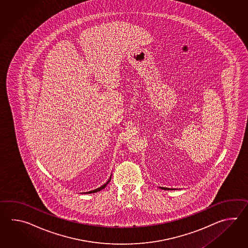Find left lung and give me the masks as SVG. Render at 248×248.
Segmentation results:
<instances>
[{"label":"left lung","mask_w":248,"mask_h":248,"mask_svg":"<svg viewBox=\"0 0 248 248\" xmlns=\"http://www.w3.org/2000/svg\"><path fill=\"white\" fill-rule=\"evenodd\" d=\"M160 189H162V190H174V189H169V188H165V187H159Z\"/></svg>","instance_id":"obj_1"}]
</instances>
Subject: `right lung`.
<instances>
[{"label":"right lung","instance_id":"add662e5","mask_svg":"<svg viewBox=\"0 0 248 248\" xmlns=\"http://www.w3.org/2000/svg\"><path fill=\"white\" fill-rule=\"evenodd\" d=\"M111 176H110V178H109V180L106 182V184L104 185H102L101 187H99V188H97V189H95V190H91V191H88V192H86V193H94V192H97V191H99V190H103V189H105L106 187V185H108L109 183H110V181H111Z\"/></svg>","mask_w":248,"mask_h":248}]
</instances>
